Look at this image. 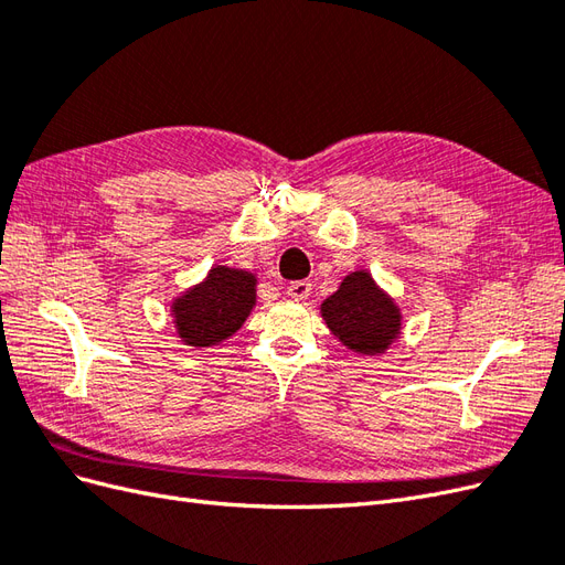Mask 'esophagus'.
Returning a JSON list of instances; mask_svg holds the SVG:
<instances>
[{"instance_id":"34e87169","label":"esophagus","mask_w":565,"mask_h":565,"mask_svg":"<svg viewBox=\"0 0 565 565\" xmlns=\"http://www.w3.org/2000/svg\"><path fill=\"white\" fill-rule=\"evenodd\" d=\"M287 295L292 297V299H297V301L309 299V295H311V282H309V280H295V282H289V285H287Z\"/></svg>"}]
</instances>
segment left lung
Masks as SVG:
<instances>
[{
  "label": "left lung",
  "mask_w": 565,
  "mask_h": 565,
  "mask_svg": "<svg viewBox=\"0 0 565 565\" xmlns=\"http://www.w3.org/2000/svg\"><path fill=\"white\" fill-rule=\"evenodd\" d=\"M320 316L341 347L358 355H382L403 334L401 303L365 268L344 276L320 303Z\"/></svg>",
  "instance_id": "1"
}]
</instances>
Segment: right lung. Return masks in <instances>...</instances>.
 <instances>
[{
	"label": "right lung",
	"instance_id": "add662e5",
	"mask_svg": "<svg viewBox=\"0 0 565 565\" xmlns=\"http://www.w3.org/2000/svg\"><path fill=\"white\" fill-rule=\"evenodd\" d=\"M256 285L252 270L212 266L200 282L172 299L177 337L191 349H212L231 339L254 311Z\"/></svg>",
	"mask_w": 565,
	"mask_h": 565
}]
</instances>
